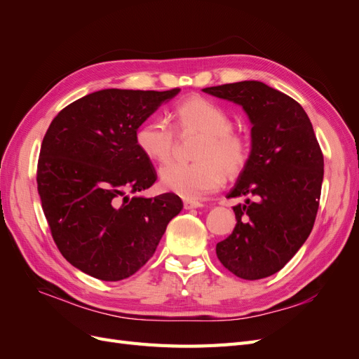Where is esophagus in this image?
I'll use <instances>...</instances> for the list:
<instances>
[{"instance_id":"1","label":"esophagus","mask_w":359,"mask_h":359,"mask_svg":"<svg viewBox=\"0 0 359 359\" xmlns=\"http://www.w3.org/2000/svg\"><path fill=\"white\" fill-rule=\"evenodd\" d=\"M202 203L198 201H184V208L193 210V208H201Z\"/></svg>"}]
</instances>
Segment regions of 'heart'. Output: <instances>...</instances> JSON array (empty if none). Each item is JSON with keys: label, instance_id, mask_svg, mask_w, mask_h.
<instances>
[{"label": "heart", "instance_id": "heart-1", "mask_svg": "<svg viewBox=\"0 0 359 359\" xmlns=\"http://www.w3.org/2000/svg\"><path fill=\"white\" fill-rule=\"evenodd\" d=\"M175 130L198 133L201 139L191 163H170L161 168L163 189L187 199H198L219 190L224 177L241 175L252 156L248 135L232 127V118L220 104L203 97H190L173 109ZM165 119L151 118L136 128L135 142L147 158L166 163L177 145V133Z\"/></svg>", "mask_w": 359, "mask_h": 359}]
</instances>
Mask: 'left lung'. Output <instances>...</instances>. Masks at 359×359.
<instances>
[{
    "mask_svg": "<svg viewBox=\"0 0 359 359\" xmlns=\"http://www.w3.org/2000/svg\"><path fill=\"white\" fill-rule=\"evenodd\" d=\"M241 104L252 121V156L229 198L233 232L215 247L232 274L259 280L276 274L306 243L319 210L323 154L302 106L257 81L203 88ZM254 201H251V198Z\"/></svg>",
    "mask_w": 359,
    "mask_h": 359,
    "instance_id": "8db88e82",
    "label": "left lung"
}]
</instances>
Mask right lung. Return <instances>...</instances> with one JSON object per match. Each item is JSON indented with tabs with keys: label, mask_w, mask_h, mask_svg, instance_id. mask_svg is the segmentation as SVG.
Returning a JSON list of instances; mask_svg holds the SVG:
<instances>
[{
	"label": "right lung",
	"mask_w": 359,
	"mask_h": 359,
	"mask_svg": "<svg viewBox=\"0 0 359 359\" xmlns=\"http://www.w3.org/2000/svg\"><path fill=\"white\" fill-rule=\"evenodd\" d=\"M178 91L102 90L52 119L40 148L37 190L53 241L85 274L104 281L133 276L182 210L175 193L128 198L157 180L135 142L136 128Z\"/></svg>",
	"instance_id": "right-lung-1"
}]
</instances>
